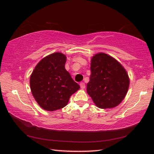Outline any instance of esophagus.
Masks as SVG:
<instances>
[{
    "mask_svg": "<svg viewBox=\"0 0 154 154\" xmlns=\"http://www.w3.org/2000/svg\"><path fill=\"white\" fill-rule=\"evenodd\" d=\"M80 87H81V88H82V89H85V83L83 82L80 83Z\"/></svg>",
    "mask_w": 154,
    "mask_h": 154,
    "instance_id": "1",
    "label": "esophagus"
}]
</instances>
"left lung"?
I'll use <instances>...</instances> for the list:
<instances>
[{
	"label": "left lung",
	"instance_id": "obj_1",
	"mask_svg": "<svg viewBox=\"0 0 154 154\" xmlns=\"http://www.w3.org/2000/svg\"><path fill=\"white\" fill-rule=\"evenodd\" d=\"M90 69L87 92L95 105L100 109H110L120 104L130 84L122 65L113 57L99 53L92 58Z\"/></svg>",
	"mask_w": 154,
	"mask_h": 154
}]
</instances>
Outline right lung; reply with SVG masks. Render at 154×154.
<instances>
[{"label":"right lung","instance_id":"1","mask_svg":"<svg viewBox=\"0 0 154 154\" xmlns=\"http://www.w3.org/2000/svg\"><path fill=\"white\" fill-rule=\"evenodd\" d=\"M66 57L59 52L38 62L30 78L31 92L41 107L54 111L64 107L72 94L79 89L65 69Z\"/></svg>","mask_w":154,"mask_h":154}]
</instances>
